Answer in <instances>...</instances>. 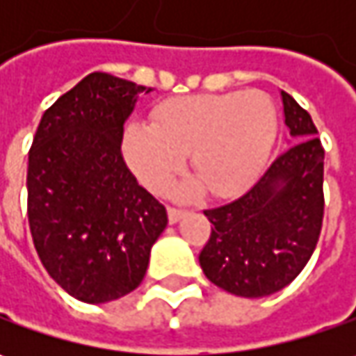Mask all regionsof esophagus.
<instances>
[{
  "instance_id": "34e87169",
  "label": "esophagus",
  "mask_w": 356,
  "mask_h": 356,
  "mask_svg": "<svg viewBox=\"0 0 356 356\" xmlns=\"http://www.w3.org/2000/svg\"><path fill=\"white\" fill-rule=\"evenodd\" d=\"M182 216H184V212H182V210L168 208V222H170V224H178V222L182 220Z\"/></svg>"
}]
</instances>
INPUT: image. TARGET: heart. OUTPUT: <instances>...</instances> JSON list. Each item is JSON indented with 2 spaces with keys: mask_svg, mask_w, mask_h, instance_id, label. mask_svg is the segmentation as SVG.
Instances as JSON below:
<instances>
[{
  "mask_svg": "<svg viewBox=\"0 0 356 356\" xmlns=\"http://www.w3.org/2000/svg\"><path fill=\"white\" fill-rule=\"evenodd\" d=\"M277 122V108L264 90L180 97L154 111L156 127L130 122L122 150L130 170L152 192H164L190 154L198 178L178 188L182 198L198 196L204 186L216 196H234L266 166Z\"/></svg>",
  "mask_w": 356,
  "mask_h": 356,
  "instance_id": "obj_1",
  "label": "heart"
}]
</instances>
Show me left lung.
<instances>
[{
    "mask_svg": "<svg viewBox=\"0 0 356 356\" xmlns=\"http://www.w3.org/2000/svg\"><path fill=\"white\" fill-rule=\"evenodd\" d=\"M287 150L236 202L206 210L212 236L200 253L206 277L257 299L281 291L315 252L323 224V150L305 108L281 90Z\"/></svg>",
    "mask_w": 356,
    "mask_h": 356,
    "instance_id": "obj_1",
    "label": "left lung"
}]
</instances>
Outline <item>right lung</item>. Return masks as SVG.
Masks as SVG:
<instances>
[{
  "label": "right lung",
  "mask_w": 356,
  "mask_h": 356,
  "mask_svg": "<svg viewBox=\"0 0 356 356\" xmlns=\"http://www.w3.org/2000/svg\"><path fill=\"white\" fill-rule=\"evenodd\" d=\"M152 89L90 73L43 113L29 150L27 216L47 273L101 305L134 291L168 216L127 168L120 144Z\"/></svg>",
  "instance_id": "right-lung-1"
}]
</instances>
